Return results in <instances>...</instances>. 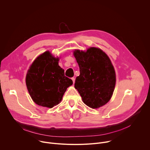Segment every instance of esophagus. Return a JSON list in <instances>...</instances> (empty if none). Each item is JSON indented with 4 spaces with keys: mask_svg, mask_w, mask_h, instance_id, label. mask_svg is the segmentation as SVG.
Instances as JSON below:
<instances>
[{
    "mask_svg": "<svg viewBox=\"0 0 150 150\" xmlns=\"http://www.w3.org/2000/svg\"><path fill=\"white\" fill-rule=\"evenodd\" d=\"M71 79H72V81H73V83H75V78H72Z\"/></svg>",
    "mask_w": 150,
    "mask_h": 150,
    "instance_id": "34e87169",
    "label": "esophagus"
}]
</instances>
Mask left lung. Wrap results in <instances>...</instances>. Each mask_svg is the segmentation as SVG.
<instances>
[{
  "label": "left lung",
  "instance_id": "1",
  "mask_svg": "<svg viewBox=\"0 0 150 150\" xmlns=\"http://www.w3.org/2000/svg\"><path fill=\"white\" fill-rule=\"evenodd\" d=\"M74 55L80 71L75 88L85 104L93 109L99 108L110 100L114 91L116 74L111 61L96 47H90L86 52L76 50Z\"/></svg>",
  "mask_w": 150,
  "mask_h": 150
}]
</instances>
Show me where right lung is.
I'll use <instances>...</instances> for the list:
<instances>
[{"label":"right lung","instance_id":"right-lung-1","mask_svg":"<svg viewBox=\"0 0 150 150\" xmlns=\"http://www.w3.org/2000/svg\"><path fill=\"white\" fill-rule=\"evenodd\" d=\"M58 61L59 58L47 51L34 61L27 72L28 91L39 105L52 108L61 101L67 88L73 83L71 79L65 76Z\"/></svg>","mask_w":150,"mask_h":150}]
</instances>
